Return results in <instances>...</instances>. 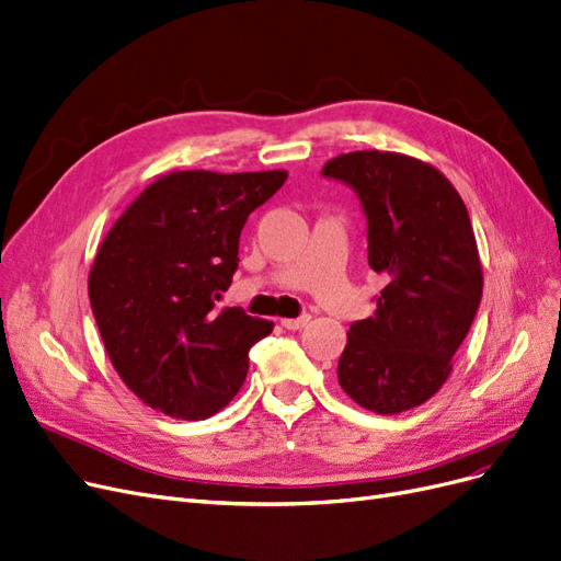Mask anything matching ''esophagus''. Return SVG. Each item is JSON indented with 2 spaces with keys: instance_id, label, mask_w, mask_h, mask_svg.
<instances>
[{
  "instance_id": "esophagus-1",
  "label": "esophagus",
  "mask_w": 561,
  "mask_h": 561,
  "mask_svg": "<svg viewBox=\"0 0 561 561\" xmlns=\"http://www.w3.org/2000/svg\"><path fill=\"white\" fill-rule=\"evenodd\" d=\"M309 321H312V317H309V314H300L298 319H282V325H284L286 330H300V328H305Z\"/></svg>"
}]
</instances>
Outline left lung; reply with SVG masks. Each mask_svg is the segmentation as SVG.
Returning <instances> with one entry per match:
<instances>
[{
    "mask_svg": "<svg viewBox=\"0 0 561 561\" xmlns=\"http://www.w3.org/2000/svg\"><path fill=\"white\" fill-rule=\"evenodd\" d=\"M323 178L360 198L367 261L386 279L375 314L354 321L337 365L346 396L375 413H402L448 379L483 296L467 207L434 165L398 152L330 159Z\"/></svg>",
    "mask_w": 561,
    "mask_h": 561,
    "instance_id": "1",
    "label": "left lung"
}]
</instances>
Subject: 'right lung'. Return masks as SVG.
Masks as SVG:
<instances>
[{"label":"right lung","instance_id":"add662e5","mask_svg":"<svg viewBox=\"0 0 561 561\" xmlns=\"http://www.w3.org/2000/svg\"><path fill=\"white\" fill-rule=\"evenodd\" d=\"M286 171H180L115 221L90 270V302L122 381L165 416L203 421L236 398L249 348L273 321L215 302L238 270L240 231Z\"/></svg>","mask_w":561,"mask_h":561}]
</instances>
